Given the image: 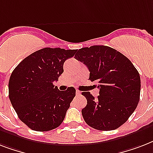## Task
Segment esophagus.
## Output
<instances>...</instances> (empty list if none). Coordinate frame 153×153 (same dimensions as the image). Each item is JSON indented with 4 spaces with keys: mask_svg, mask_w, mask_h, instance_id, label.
I'll use <instances>...</instances> for the list:
<instances>
[{
    "mask_svg": "<svg viewBox=\"0 0 153 153\" xmlns=\"http://www.w3.org/2000/svg\"><path fill=\"white\" fill-rule=\"evenodd\" d=\"M76 94H77V95H80V94H81V92L77 90V91H76Z\"/></svg>",
    "mask_w": 153,
    "mask_h": 153,
    "instance_id": "esophagus-1",
    "label": "esophagus"
}]
</instances>
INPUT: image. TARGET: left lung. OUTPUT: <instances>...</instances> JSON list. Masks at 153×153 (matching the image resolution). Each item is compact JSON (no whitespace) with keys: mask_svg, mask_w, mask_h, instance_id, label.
Segmentation results:
<instances>
[{"mask_svg":"<svg viewBox=\"0 0 153 153\" xmlns=\"http://www.w3.org/2000/svg\"><path fill=\"white\" fill-rule=\"evenodd\" d=\"M75 59L88 67L91 81L98 83L99 95L82 92L87 104L82 109L86 123L102 131L114 130L132 115L140 100V78L125 55L110 47L94 45L79 49Z\"/></svg>","mask_w":153,"mask_h":153,"instance_id":"1","label":"left lung"}]
</instances>
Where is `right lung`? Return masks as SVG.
<instances>
[{
  "label": "right lung",
  "instance_id": "obj_1",
  "mask_svg": "<svg viewBox=\"0 0 153 153\" xmlns=\"http://www.w3.org/2000/svg\"><path fill=\"white\" fill-rule=\"evenodd\" d=\"M77 50L45 48L35 51L13 70L8 82V97L21 121L39 132L61 125L75 89L59 91L53 82L63 72V63Z\"/></svg>",
  "mask_w": 153,
  "mask_h": 153
}]
</instances>
